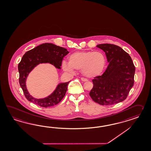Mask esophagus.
I'll return each mask as SVG.
<instances>
[{
    "label": "esophagus",
    "mask_w": 151,
    "mask_h": 151,
    "mask_svg": "<svg viewBox=\"0 0 151 151\" xmlns=\"http://www.w3.org/2000/svg\"><path fill=\"white\" fill-rule=\"evenodd\" d=\"M81 80L82 81H83V82H86V81H88V80L87 79H86V78H83V77H82L81 78Z\"/></svg>",
    "instance_id": "34e87169"
}]
</instances>
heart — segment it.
I'll return each mask as SVG.
<instances>
[{"label": "heart", "mask_w": 151, "mask_h": 151, "mask_svg": "<svg viewBox=\"0 0 151 151\" xmlns=\"http://www.w3.org/2000/svg\"><path fill=\"white\" fill-rule=\"evenodd\" d=\"M106 63V58L101 51L76 52L68 57V63L63 62V69L68 72L81 70L86 77H96L103 73Z\"/></svg>", "instance_id": "b5f03b06"}]
</instances>
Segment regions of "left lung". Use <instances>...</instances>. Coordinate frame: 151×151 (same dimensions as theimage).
<instances>
[{
    "label": "left lung",
    "instance_id": "obj_1",
    "mask_svg": "<svg viewBox=\"0 0 151 151\" xmlns=\"http://www.w3.org/2000/svg\"><path fill=\"white\" fill-rule=\"evenodd\" d=\"M97 47L105 52L109 63L101 76L92 80L89 96L101 105H111L124 101L134 83L135 67L128 53L115 45L103 44Z\"/></svg>",
    "mask_w": 151,
    "mask_h": 151
}]
</instances>
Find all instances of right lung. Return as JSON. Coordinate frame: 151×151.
Here are the masks:
<instances>
[{"mask_svg":"<svg viewBox=\"0 0 151 151\" xmlns=\"http://www.w3.org/2000/svg\"><path fill=\"white\" fill-rule=\"evenodd\" d=\"M69 53L66 48L51 43H45L26 52L18 65L19 82L27 99L41 107H48L58 104L65 95L70 81L59 83L51 95L43 99L30 96L26 87L27 77L30 72L40 63H50L60 69L63 59Z\"/></svg>","mask_w":151,"mask_h":151,"instance_id":"obj_1","label":"right lung"}]
</instances>
